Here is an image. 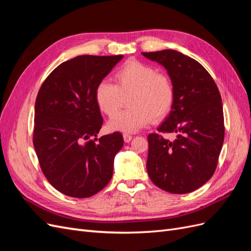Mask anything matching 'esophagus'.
I'll list each match as a JSON object with an SVG mask.
<instances>
[{"label": "esophagus", "mask_w": 251, "mask_h": 251, "mask_svg": "<svg viewBox=\"0 0 251 251\" xmlns=\"http://www.w3.org/2000/svg\"><path fill=\"white\" fill-rule=\"evenodd\" d=\"M132 135H130V134H127V133H125L124 134V140L126 141V142H130L131 140H132Z\"/></svg>", "instance_id": "34e87169"}]
</instances>
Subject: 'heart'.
Listing matches in <instances>:
<instances>
[{"label":"heart","instance_id":"obj_1","mask_svg":"<svg viewBox=\"0 0 251 251\" xmlns=\"http://www.w3.org/2000/svg\"><path fill=\"white\" fill-rule=\"evenodd\" d=\"M115 83L101 80L95 89V100L102 113L112 117L130 96L131 108L119 113L109 123L111 131L137 132L151 120L168 116L175 100L174 85L169 75L137 59H128L114 74Z\"/></svg>","mask_w":251,"mask_h":251}]
</instances>
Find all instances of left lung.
<instances>
[{"instance_id": "1", "label": "left lung", "mask_w": 251, "mask_h": 251, "mask_svg": "<svg viewBox=\"0 0 251 251\" xmlns=\"http://www.w3.org/2000/svg\"><path fill=\"white\" fill-rule=\"evenodd\" d=\"M169 72L175 100L169 117L148 136L151 182L172 194H187L214 175L224 141L222 100L215 80L196 59L175 50L142 52ZM160 132L177 136L173 142Z\"/></svg>"}]
</instances>
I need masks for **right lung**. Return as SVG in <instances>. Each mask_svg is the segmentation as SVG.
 Returning a JSON list of instances; mask_svg holds the SVG:
<instances>
[{"instance_id": "right-lung-1", "label": "right lung", "mask_w": 251, "mask_h": 251, "mask_svg": "<svg viewBox=\"0 0 251 251\" xmlns=\"http://www.w3.org/2000/svg\"><path fill=\"white\" fill-rule=\"evenodd\" d=\"M124 55H79L57 66L42 83L34 108L33 146L49 183L73 198L100 192L124 146L119 132L96 136L103 123L95 89Z\"/></svg>"}]
</instances>
